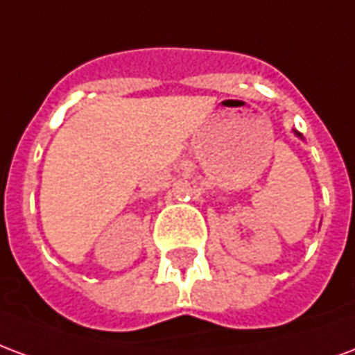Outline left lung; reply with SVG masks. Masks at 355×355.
I'll return each mask as SVG.
<instances>
[{"label": "left lung", "instance_id": "8db88e82", "mask_svg": "<svg viewBox=\"0 0 355 355\" xmlns=\"http://www.w3.org/2000/svg\"><path fill=\"white\" fill-rule=\"evenodd\" d=\"M295 132H297V131H295ZM297 137H300V139H302V135H300V132H297Z\"/></svg>", "mask_w": 355, "mask_h": 355}]
</instances>
